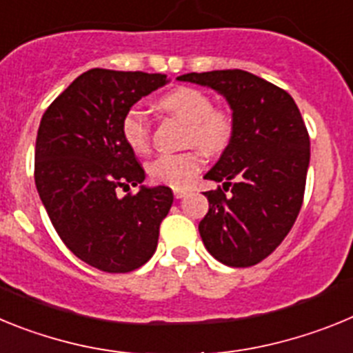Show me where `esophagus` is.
Instances as JSON below:
<instances>
[{
    "label": "esophagus",
    "instance_id": "obj_1",
    "mask_svg": "<svg viewBox=\"0 0 353 353\" xmlns=\"http://www.w3.org/2000/svg\"><path fill=\"white\" fill-rule=\"evenodd\" d=\"M187 196V191H183V189H174V198L176 199H182Z\"/></svg>",
    "mask_w": 353,
    "mask_h": 353
}]
</instances>
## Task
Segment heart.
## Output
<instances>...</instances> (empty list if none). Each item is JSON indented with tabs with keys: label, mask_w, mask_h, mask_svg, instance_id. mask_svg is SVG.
<instances>
[{
	"label": "heart",
	"mask_w": 353,
	"mask_h": 353,
	"mask_svg": "<svg viewBox=\"0 0 353 353\" xmlns=\"http://www.w3.org/2000/svg\"><path fill=\"white\" fill-rule=\"evenodd\" d=\"M162 111L185 121V143L194 145L207 155H217L226 150L233 138V118L224 109L214 108L207 92L198 88H176L159 101ZM121 136L136 154H146L150 148L152 127L141 108H130L121 120ZM203 166L201 154L187 150L180 154H161L148 162L150 179L173 189H185L192 183Z\"/></svg>",
	"instance_id": "b5f03b06"
}]
</instances>
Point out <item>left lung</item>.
<instances>
[{"label":"left lung","mask_w":353,"mask_h":353,"mask_svg":"<svg viewBox=\"0 0 353 353\" xmlns=\"http://www.w3.org/2000/svg\"><path fill=\"white\" fill-rule=\"evenodd\" d=\"M176 79L215 90L232 108V141L205 174L223 189L205 192L201 240L228 267L260 263L285 240L302 207L310 136L301 111L285 90L239 68Z\"/></svg>","instance_id":"obj_1"}]
</instances>
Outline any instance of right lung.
Masks as SVG:
<instances>
[{
    "label": "right lung",
    "instance_id": "add662e5",
    "mask_svg": "<svg viewBox=\"0 0 353 353\" xmlns=\"http://www.w3.org/2000/svg\"><path fill=\"white\" fill-rule=\"evenodd\" d=\"M170 83L164 74L92 68L56 97L40 120L35 185L63 244L111 274L136 270L157 249L170 187L141 185L145 170L121 136L139 99ZM140 185L136 195L120 188Z\"/></svg>",
    "mask_w": 353,
    "mask_h": 353
}]
</instances>
